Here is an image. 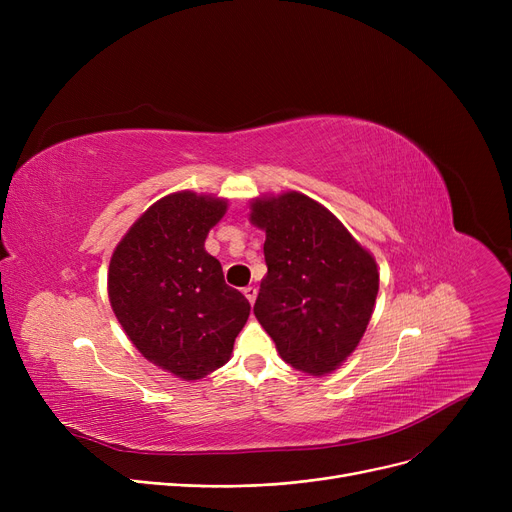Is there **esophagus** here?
<instances>
[{"instance_id": "34e87169", "label": "esophagus", "mask_w": 512, "mask_h": 512, "mask_svg": "<svg viewBox=\"0 0 512 512\" xmlns=\"http://www.w3.org/2000/svg\"><path fill=\"white\" fill-rule=\"evenodd\" d=\"M242 292H245V297H247V301L253 305L255 303V299H257V288L255 286H247L245 290H242Z\"/></svg>"}]
</instances>
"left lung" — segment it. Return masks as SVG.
Instances as JSON below:
<instances>
[{
    "label": "left lung",
    "mask_w": 512,
    "mask_h": 512,
    "mask_svg": "<svg viewBox=\"0 0 512 512\" xmlns=\"http://www.w3.org/2000/svg\"><path fill=\"white\" fill-rule=\"evenodd\" d=\"M267 274L255 317L294 369L326 375L361 342L380 288L373 255L324 205L288 191L251 201Z\"/></svg>",
    "instance_id": "obj_1"
}]
</instances>
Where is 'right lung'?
<instances>
[{
    "mask_svg": "<svg viewBox=\"0 0 512 512\" xmlns=\"http://www.w3.org/2000/svg\"><path fill=\"white\" fill-rule=\"evenodd\" d=\"M226 209V199L193 191L159 199L118 242L107 272V294L130 342L186 382L228 363L251 313L205 251Z\"/></svg>",
    "mask_w": 512,
    "mask_h": 512,
    "instance_id": "1",
    "label": "right lung"
}]
</instances>
